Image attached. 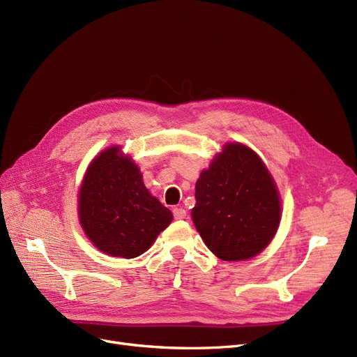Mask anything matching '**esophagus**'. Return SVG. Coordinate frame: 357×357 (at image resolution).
I'll use <instances>...</instances> for the list:
<instances>
[{
    "label": "esophagus",
    "mask_w": 357,
    "mask_h": 357,
    "mask_svg": "<svg viewBox=\"0 0 357 357\" xmlns=\"http://www.w3.org/2000/svg\"><path fill=\"white\" fill-rule=\"evenodd\" d=\"M174 217L175 220H183L186 218V211L183 208H174Z\"/></svg>",
    "instance_id": "1"
}]
</instances>
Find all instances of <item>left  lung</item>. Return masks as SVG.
<instances>
[{
	"instance_id": "8db88e82",
	"label": "left lung",
	"mask_w": 357,
	"mask_h": 357,
	"mask_svg": "<svg viewBox=\"0 0 357 357\" xmlns=\"http://www.w3.org/2000/svg\"><path fill=\"white\" fill-rule=\"evenodd\" d=\"M195 229L221 260H246L272 241L280 198L266 165L241 143L224 144L195 183Z\"/></svg>"
}]
</instances>
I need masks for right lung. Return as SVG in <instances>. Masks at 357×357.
I'll return each instance as SVG.
<instances>
[{
	"instance_id": "right-lung-1",
	"label": "right lung",
	"mask_w": 357,
	"mask_h": 357,
	"mask_svg": "<svg viewBox=\"0 0 357 357\" xmlns=\"http://www.w3.org/2000/svg\"><path fill=\"white\" fill-rule=\"evenodd\" d=\"M142 178L139 166L121 155L119 146L105 149L86 169L78 199L79 222L105 255H143L174 218Z\"/></svg>"
}]
</instances>
